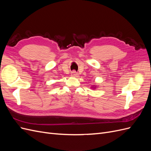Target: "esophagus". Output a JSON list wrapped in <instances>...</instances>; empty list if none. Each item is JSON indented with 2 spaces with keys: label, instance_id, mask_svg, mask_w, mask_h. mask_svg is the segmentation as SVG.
<instances>
[{
  "label": "esophagus",
  "instance_id": "esophagus-1",
  "mask_svg": "<svg viewBox=\"0 0 151 151\" xmlns=\"http://www.w3.org/2000/svg\"><path fill=\"white\" fill-rule=\"evenodd\" d=\"M78 74H77V73L76 71H72L71 72V77H78Z\"/></svg>",
  "mask_w": 151,
  "mask_h": 151
}]
</instances>
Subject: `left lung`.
Masks as SVG:
<instances>
[{
	"label": "left lung",
	"mask_w": 151,
	"mask_h": 151,
	"mask_svg": "<svg viewBox=\"0 0 151 151\" xmlns=\"http://www.w3.org/2000/svg\"><path fill=\"white\" fill-rule=\"evenodd\" d=\"M97 88H98V87L97 86V85H93L91 87V88H92L93 89H96Z\"/></svg>",
	"instance_id": "1"
}]
</instances>
